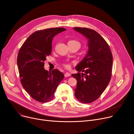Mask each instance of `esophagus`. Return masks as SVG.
Returning <instances> with one entry per match:
<instances>
[{"instance_id":"obj_1","label":"esophagus","mask_w":134,"mask_h":134,"mask_svg":"<svg viewBox=\"0 0 134 134\" xmlns=\"http://www.w3.org/2000/svg\"><path fill=\"white\" fill-rule=\"evenodd\" d=\"M70 76V74L68 73V72H66L65 74V77H68V76Z\"/></svg>"}]
</instances>
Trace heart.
<instances>
[{
	"label": "heart",
	"mask_w": 134,
	"mask_h": 134,
	"mask_svg": "<svg viewBox=\"0 0 134 134\" xmlns=\"http://www.w3.org/2000/svg\"><path fill=\"white\" fill-rule=\"evenodd\" d=\"M69 42H75V43H77L79 44L80 45V42H78V41H75V40H71V41H69ZM64 67H66V68H70V65H69V64H68V63H65V64H64Z\"/></svg>",
	"instance_id": "1"
}]
</instances>
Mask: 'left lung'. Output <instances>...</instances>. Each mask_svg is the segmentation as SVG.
Wrapping results in <instances>:
<instances>
[{
	"label": "left lung",
	"instance_id": "obj_1",
	"mask_svg": "<svg viewBox=\"0 0 134 134\" xmlns=\"http://www.w3.org/2000/svg\"><path fill=\"white\" fill-rule=\"evenodd\" d=\"M88 39V50L75 67L79 73L72 75L77 80L76 99L83 103H91L99 98L109 84L111 76L113 55L103 37L92 29L74 27ZM80 71L84 72L80 74Z\"/></svg>",
	"mask_w": 134,
	"mask_h": 134
}]
</instances>
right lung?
I'll return each instance as SVG.
<instances>
[{"mask_svg":"<svg viewBox=\"0 0 134 134\" xmlns=\"http://www.w3.org/2000/svg\"><path fill=\"white\" fill-rule=\"evenodd\" d=\"M66 30L51 28L35 32L26 39L17 57L20 81L33 99L40 102L52 100L64 75L57 69L48 71L44 61L51 54L52 42L55 35Z\"/></svg>","mask_w":134,"mask_h":134,"instance_id":"add662e5","label":"right lung"}]
</instances>
